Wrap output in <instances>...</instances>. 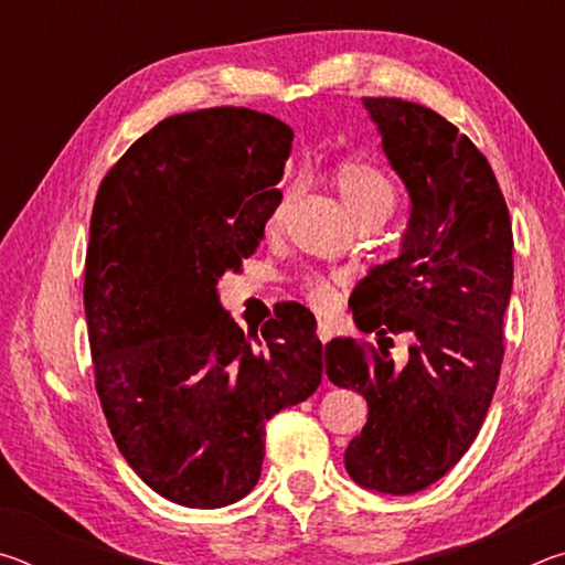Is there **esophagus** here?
Segmentation results:
<instances>
[{"instance_id":"obj_1","label":"esophagus","mask_w":565,"mask_h":565,"mask_svg":"<svg viewBox=\"0 0 565 565\" xmlns=\"http://www.w3.org/2000/svg\"><path fill=\"white\" fill-rule=\"evenodd\" d=\"M317 337H319V341L323 343V347H327V343L331 341V329H329L327 323H323V321H319V327H317Z\"/></svg>"}]
</instances>
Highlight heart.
Segmentation results:
<instances>
[{
    "mask_svg": "<svg viewBox=\"0 0 565 565\" xmlns=\"http://www.w3.org/2000/svg\"><path fill=\"white\" fill-rule=\"evenodd\" d=\"M333 186H337L341 202L347 204L353 218L381 214L386 216L396 206V186L384 171L366 161H343L333 171ZM284 209V199L274 209V222ZM303 296L319 309H327L337 299V286L327 274H306L301 279Z\"/></svg>",
    "mask_w": 565,
    "mask_h": 565,
    "instance_id": "b5f03b06",
    "label": "heart"
}]
</instances>
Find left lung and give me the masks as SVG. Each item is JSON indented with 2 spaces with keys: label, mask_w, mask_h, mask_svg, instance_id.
<instances>
[{
  "label": "left lung",
  "mask_w": 565,
  "mask_h": 565,
  "mask_svg": "<svg viewBox=\"0 0 565 565\" xmlns=\"http://www.w3.org/2000/svg\"><path fill=\"white\" fill-rule=\"evenodd\" d=\"M411 218L401 256L371 269L351 294L369 341L323 349L331 384L356 388L369 420L347 448L363 489L406 495L451 471L489 414L503 361V313L513 286V232L493 169L466 134L434 109L363 97ZM412 339L406 367L387 347Z\"/></svg>",
  "instance_id": "left-lung-1"
}]
</instances>
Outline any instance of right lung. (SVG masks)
I'll return each instance as SVG.
<instances>
[{
  "mask_svg": "<svg viewBox=\"0 0 565 565\" xmlns=\"http://www.w3.org/2000/svg\"><path fill=\"white\" fill-rule=\"evenodd\" d=\"M284 121L244 107L161 119L102 179L84 313L94 386L121 456L151 491L218 509L254 489L264 426L321 384L303 306L246 333L216 281L259 246L291 154Z\"/></svg>",
  "mask_w": 565,
  "mask_h": 565,
  "instance_id": "1",
  "label": "right lung"
}]
</instances>
